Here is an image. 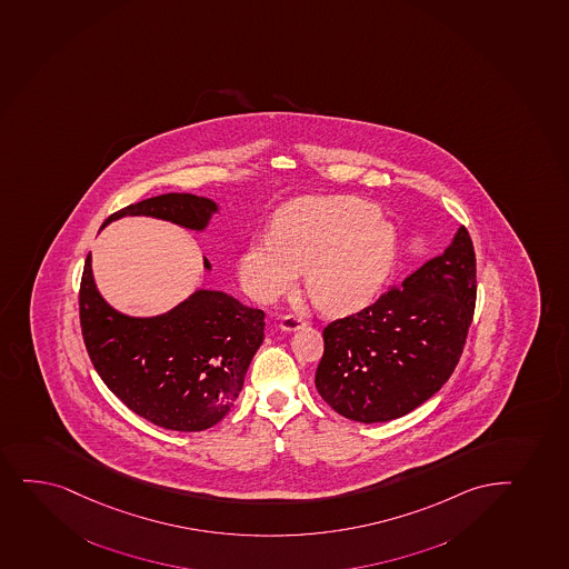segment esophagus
Wrapping results in <instances>:
<instances>
[{"instance_id":"34e87169","label":"esophagus","mask_w":569,"mask_h":569,"mask_svg":"<svg viewBox=\"0 0 569 569\" xmlns=\"http://www.w3.org/2000/svg\"><path fill=\"white\" fill-rule=\"evenodd\" d=\"M307 326V320L300 318L297 313H288L283 316L280 321V327L283 331H299L302 327Z\"/></svg>"}]
</instances>
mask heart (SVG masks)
I'll return each mask as SVG.
<instances>
[{
  "label": "heart",
  "instance_id": "obj_1",
  "mask_svg": "<svg viewBox=\"0 0 569 569\" xmlns=\"http://www.w3.org/2000/svg\"><path fill=\"white\" fill-rule=\"evenodd\" d=\"M396 230L361 198H300L281 208L272 237L249 242L240 276L249 293L276 300L307 272L308 293L331 313L367 307L388 280Z\"/></svg>",
  "mask_w": 569,
  "mask_h": 569
}]
</instances>
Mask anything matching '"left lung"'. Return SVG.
Returning a JSON list of instances; mask_svg holds the SVG:
<instances>
[{"label":"left lung","instance_id":"obj_1","mask_svg":"<svg viewBox=\"0 0 569 569\" xmlns=\"http://www.w3.org/2000/svg\"><path fill=\"white\" fill-rule=\"evenodd\" d=\"M477 300L466 227L442 256L372 305L323 329L316 388L348 420H396L441 390L460 361Z\"/></svg>","mask_w":569,"mask_h":569}]
</instances>
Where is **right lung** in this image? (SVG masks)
Wrapping results in <instances>:
<instances>
[{"label":"right lung","instance_id":"obj_1","mask_svg":"<svg viewBox=\"0 0 569 569\" xmlns=\"http://www.w3.org/2000/svg\"><path fill=\"white\" fill-rule=\"evenodd\" d=\"M218 206L191 192H167L111 213L167 219L202 230ZM206 269L210 262L204 259ZM79 320L90 361L136 415L173 431H202L223 420L264 339V312L200 289L157 318H128L109 307L92 280L90 256L79 288Z\"/></svg>","mask_w":569,"mask_h":569}]
</instances>
